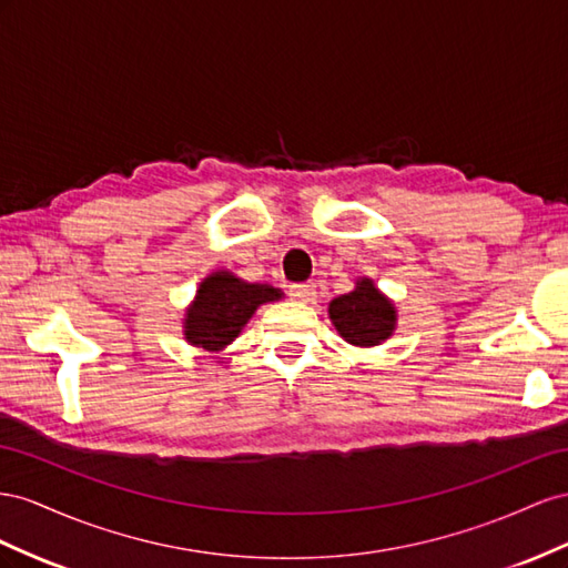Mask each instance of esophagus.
<instances>
[{"label":"esophagus","instance_id":"obj_1","mask_svg":"<svg viewBox=\"0 0 568 568\" xmlns=\"http://www.w3.org/2000/svg\"><path fill=\"white\" fill-rule=\"evenodd\" d=\"M287 295L297 302H312L316 297V285L314 283H295V285H290Z\"/></svg>","mask_w":568,"mask_h":568}]
</instances>
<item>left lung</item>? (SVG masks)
Instances as JSON below:
<instances>
[{"label": "left lung", "mask_w": 568, "mask_h": 568, "mask_svg": "<svg viewBox=\"0 0 568 568\" xmlns=\"http://www.w3.org/2000/svg\"><path fill=\"white\" fill-rule=\"evenodd\" d=\"M331 321L347 343L371 347L387 339L395 331V306L387 302L368 278L356 283L347 295H339L328 306Z\"/></svg>", "instance_id": "8db88e82"}]
</instances>
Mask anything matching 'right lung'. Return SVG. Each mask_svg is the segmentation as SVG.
Returning a JSON list of instances; mask_svg holds the SVG:
<instances>
[{"instance_id": "1", "label": "right lung", "mask_w": 568, "mask_h": 568, "mask_svg": "<svg viewBox=\"0 0 568 568\" xmlns=\"http://www.w3.org/2000/svg\"><path fill=\"white\" fill-rule=\"evenodd\" d=\"M281 297L271 285L245 283L229 271H219L200 285L187 310L185 335L192 345L221 349L237 337L258 304Z\"/></svg>"}]
</instances>
